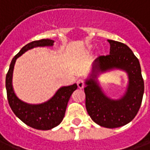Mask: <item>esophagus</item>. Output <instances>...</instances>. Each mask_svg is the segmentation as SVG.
I'll return each mask as SVG.
<instances>
[{"instance_id": "34e87169", "label": "esophagus", "mask_w": 150, "mask_h": 150, "mask_svg": "<svg viewBox=\"0 0 150 150\" xmlns=\"http://www.w3.org/2000/svg\"><path fill=\"white\" fill-rule=\"evenodd\" d=\"M77 85H78L79 88H84V82L82 79H79L77 80Z\"/></svg>"}]
</instances>
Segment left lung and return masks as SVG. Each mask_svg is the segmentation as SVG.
Segmentation results:
<instances>
[{
    "mask_svg": "<svg viewBox=\"0 0 150 150\" xmlns=\"http://www.w3.org/2000/svg\"><path fill=\"white\" fill-rule=\"evenodd\" d=\"M110 54L97 57L92 64V71L85 79L84 93L86 109L97 124L107 128L124 126L137 115L144 94V80L141 65L129 47L112 40ZM115 69L122 70L129 81L125 93L117 99L106 95L101 88L98 77Z\"/></svg>",
    "mask_w": 150,
    "mask_h": 150,
    "instance_id": "left-lung-1",
    "label": "left lung"
}]
</instances>
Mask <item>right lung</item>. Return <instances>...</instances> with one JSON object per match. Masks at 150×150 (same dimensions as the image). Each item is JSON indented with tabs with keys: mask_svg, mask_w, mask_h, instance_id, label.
I'll return each mask as SVG.
<instances>
[{
	"mask_svg": "<svg viewBox=\"0 0 150 150\" xmlns=\"http://www.w3.org/2000/svg\"><path fill=\"white\" fill-rule=\"evenodd\" d=\"M54 40L43 39L29 43L13 57L6 75V88L9 106L14 115L28 126L38 130H50L59 125L64 118L69 99L77 88V84L62 86L53 97L40 104H30L18 98L13 88V72L17 58L24 53L37 47H51Z\"/></svg>",
	"mask_w": 150,
	"mask_h": 150,
	"instance_id": "1",
	"label": "right lung"
}]
</instances>
